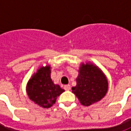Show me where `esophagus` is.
<instances>
[{
    "mask_svg": "<svg viewBox=\"0 0 131 131\" xmlns=\"http://www.w3.org/2000/svg\"><path fill=\"white\" fill-rule=\"evenodd\" d=\"M64 88L65 91H70L71 90V86L70 85H65L64 86Z\"/></svg>",
    "mask_w": 131,
    "mask_h": 131,
    "instance_id": "34e87169",
    "label": "esophagus"
}]
</instances>
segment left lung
Wrapping results in <instances>:
<instances>
[{"mask_svg":"<svg viewBox=\"0 0 131 131\" xmlns=\"http://www.w3.org/2000/svg\"><path fill=\"white\" fill-rule=\"evenodd\" d=\"M108 90V82L100 69L92 64H82L77 79V86L72 92L84 106H89L104 97Z\"/></svg>","mask_w":131,"mask_h":131,"instance_id":"1","label":"left lung"}]
</instances>
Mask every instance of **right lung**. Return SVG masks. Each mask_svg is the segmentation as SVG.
Masks as SVG:
<instances>
[{"label":"right lung","mask_w":131,"mask_h":131,"mask_svg":"<svg viewBox=\"0 0 131 131\" xmlns=\"http://www.w3.org/2000/svg\"><path fill=\"white\" fill-rule=\"evenodd\" d=\"M64 91L60 85L52 82L50 66L39 69L29 81L27 87L29 97L44 108L51 107L55 103L57 97Z\"/></svg>","instance_id":"1"}]
</instances>
